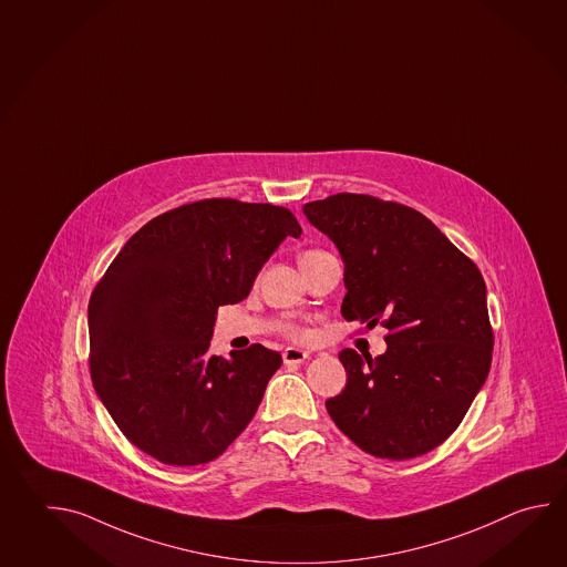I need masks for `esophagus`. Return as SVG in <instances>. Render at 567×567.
<instances>
[{
    "label": "esophagus",
    "mask_w": 567,
    "mask_h": 567,
    "mask_svg": "<svg viewBox=\"0 0 567 567\" xmlns=\"http://www.w3.org/2000/svg\"><path fill=\"white\" fill-rule=\"evenodd\" d=\"M307 358H309V353H307V351H302L299 347H287V349H285V353H282L285 363H289V365L302 363V361H307Z\"/></svg>",
    "instance_id": "34e87169"
}]
</instances>
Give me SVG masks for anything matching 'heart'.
Instances as JSON below:
<instances>
[{"label":"heart","instance_id":"obj_1","mask_svg":"<svg viewBox=\"0 0 567 567\" xmlns=\"http://www.w3.org/2000/svg\"><path fill=\"white\" fill-rule=\"evenodd\" d=\"M280 331L285 333V336L290 337V339H295V341H305V339H309V331L299 323H292V321H287V323H280Z\"/></svg>","mask_w":567,"mask_h":567}]
</instances>
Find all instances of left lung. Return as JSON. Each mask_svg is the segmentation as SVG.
Listing matches in <instances>:
<instances>
[{
    "mask_svg": "<svg viewBox=\"0 0 567 567\" xmlns=\"http://www.w3.org/2000/svg\"><path fill=\"white\" fill-rule=\"evenodd\" d=\"M346 262V321L388 329L375 359L343 349L346 390L327 412L371 456L410 461L463 422L483 388L495 336L481 270L417 209L365 194L305 204Z\"/></svg>",
    "mask_w": 567,
    "mask_h": 567,
    "instance_id": "1",
    "label": "left lung"
}]
</instances>
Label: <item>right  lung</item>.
<instances>
[{
	"label": "right lung",
	"mask_w": 567,
	"mask_h": 567,
	"mask_svg": "<svg viewBox=\"0 0 567 567\" xmlns=\"http://www.w3.org/2000/svg\"><path fill=\"white\" fill-rule=\"evenodd\" d=\"M301 226L289 209L209 197L147 221L89 301L91 380L118 430L172 466L218 458L255 417L278 351L209 355L216 312Z\"/></svg>",
	"instance_id": "obj_1"
}]
</instances>
